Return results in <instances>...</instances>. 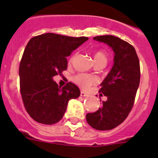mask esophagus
Masks as SVG:
<instances>
[{
	"label": "esophagus",
	"instance_id": "obj_1",
	"mask_svg": "<svg viewBox=\"0 0 158 158\" xmlns=\"http://www.w3.org/2000/svg\"><path fill=\"white\" fill-rule=\"evenodd\" d=\"M81 96H84V97H86V96H89V94H87V93H85L84 91H81Z\"/></svg>",
	"mask_w": 158,
	"mask_h": 158
}]
</instances>
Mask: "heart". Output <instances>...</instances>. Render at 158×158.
<instances>
[{
	"mask_svg": "<svg viewBox=\"0 0 158 158\" xmlns=\"http://www.w3.org/2000/svg\"><path fill=\"white\" fill-rule=\"evenodd\" d=\"M74 56H73L72 58L69 59V62H71L73 59ZM94 61L95 63H104L106 65L107 62V56L105 52L102 51H97L94 53ZM73 81L77 84L78 86H80L81 88L84 89H86L89 87V86L95 85L97 82V78L93 76H90V75L85 74V73H78V74L75 75L73 77Z\"/></svg>",
	"mask_w": 158,
	"mask_h": 158,
	"instance_id": "obj_1",
	"label": "heart"
}]
</instances>
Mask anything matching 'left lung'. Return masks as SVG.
<instances>
[{"instance_id": "1", "label": "left lung", "mask_w": 158, "mask_h": 158, "mask_svg": "<svg viewBox=\"0 0 158 158\" xmlns=\"http://www.w3.org/2000/svg\"><path fill=\"white\" fill-rule=\"evenodd\" d=\"M93 40L107 43L115 56L114 65L99 90L107 100L97 111L88 113L86 120L94 129L108 131L122 123L133 107L140 82V64L135 49L127 42L113 35L96 36Z\"/></svg>"}]
</instances>
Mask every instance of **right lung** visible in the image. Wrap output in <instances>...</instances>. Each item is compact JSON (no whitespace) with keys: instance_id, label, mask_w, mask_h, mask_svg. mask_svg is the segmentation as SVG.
<instances>
[{"instance_id":"obj_1","label":"right lung","mask_w":158,"mask_h":158,"mask_svg":"<svg viewBox=\"0 0 158 158\" xmlns=\"http://www.w3.org/2000/svg\"><path fill=\"white\" fill-rule=\"evenodd\" d=\"M88 40L46 33L28 42L19 64V86L25 109L36 122L56 123L63 117L69 100L80 96L74 84L58 87L53 77L67 69V57Z\"/></svg>"}]
</instances>
